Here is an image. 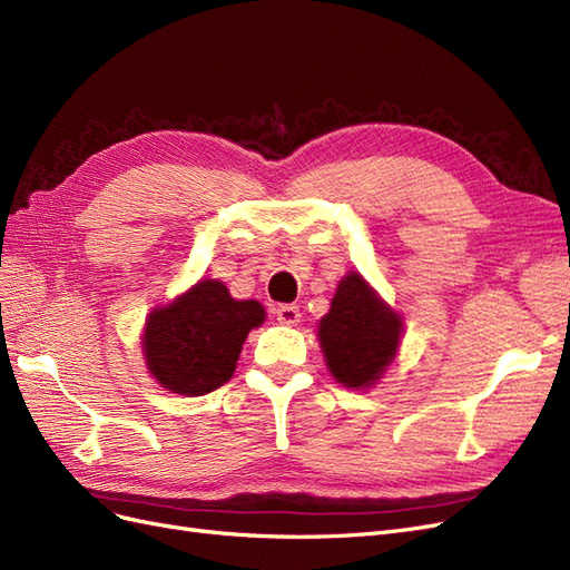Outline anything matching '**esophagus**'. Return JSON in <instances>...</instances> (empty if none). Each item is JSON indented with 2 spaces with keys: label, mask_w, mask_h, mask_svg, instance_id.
Instances as JSON below:
<instances>
[{
  "label": "esophagus",
  "mask_w": 570,
  "mask_h": 570,
  "mask_svg": "<svg viewBox=\"0 0 570 570\" xmlns=\"http://www.w3.org/2000/svg\"><path fill=\"white\" fill-rule=\"evenodd\" d=\"M274 315H277V320L282 324H298L301 322V307L298 305H277V309H274Z\"/></svg>",
  "instance_id": "obj_1"
}]
</instances>
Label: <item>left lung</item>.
Listing matches in <instances>:
<instances>
[{
    "label": "left lung",
    "mask_w": 570,
    "mask_h": 570,
    "mask_svg": "<svg viewBox=\"0 0 570 570\" xmlns=\"http://www.w3.org/2000/svg\"><path fill=\"white\" fill-rule=\"evenodd\" d=\"M402 320L376 291L351 272L341 279L332 309L320 320V345L332 376L345 389H372L395 360Z\"/></svg>",
    "instance_id": "left-lung-1"
}]
</instances>
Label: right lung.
<instances>
[{"mask_svg":"<svg viewBox=\"0 0 570 570\" xmlns=\"http://www.w3.org/2000/svg\"><path fill=\"white\" fill-rule=\"evenodd\" d=\"M263 322L258 301L232 298L223 282H198L146 317V370L173 393L206 395L232 379L248 332Z\"/></svg>","mask_w":570,"mask_h":570,"instance_id":"1","label":"right lung"}]
</instances>
